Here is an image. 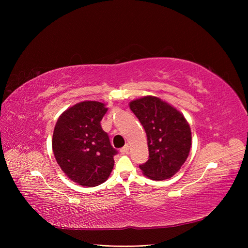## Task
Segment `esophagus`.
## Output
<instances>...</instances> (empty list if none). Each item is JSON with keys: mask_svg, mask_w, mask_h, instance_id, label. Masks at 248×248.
<instances>
[{"mask_svg": "<svg viewBox=\"0 0 248 248\" xmlns=\"http://www.w3.org/2000/svg\"><path fill=\"white\" fill-rule=\"evenodd\" d=\"M128 150H129V148H128V145H125L124 148H122L121 149V154L122 155H125V154H127L128 153Z\"/></svg>", "mask_w": 248, "mask_h": 248, "instance_id": "esophagus-1", "label": "esophagus"}]
</instances>
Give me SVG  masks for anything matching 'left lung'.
<instances>
[{
	"instance_id": "obj_1",
	"label": "left lung",
	"mask_w": 248,
	"mask_h": 248,
	"mask_svg": "<svg viewBox=\"0 0 248 248\" xmlns=\"http://www.w3.org/2000/svg\"><path fill=\"white\" fill-rule=\"evenodd\" d=\"M148 137L149 160L140 169L150 179L166 180L185 163L191 148V129L184 115L155 96L129 103Z\"/></svg>"
}]
</instances>
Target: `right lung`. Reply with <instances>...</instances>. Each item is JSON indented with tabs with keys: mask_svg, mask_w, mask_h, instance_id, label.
<instances>
[{
	"mask_svg": "<svg viewBox=\"0 0 248 248\" xmlns=\"http://www.w3.org/2000/svg\"><path fill=\"white\" fill-rule=\"evenodd\" d=\"M108 111L98 101H82L65 110L56 123L52 149L67 177L79 185L95 187L109 177L117 151L100 122Z\"/></svg>",
	"mask_w": 248,
	"mask_h": 248,
	"instance_id": "add662e5",
	"label": "right lung"
}]
</instances>
